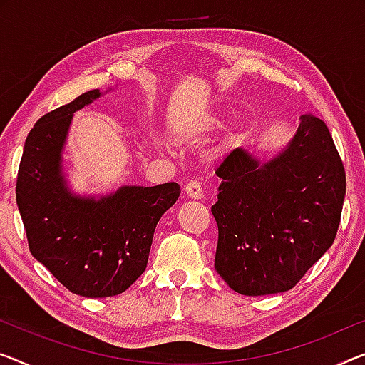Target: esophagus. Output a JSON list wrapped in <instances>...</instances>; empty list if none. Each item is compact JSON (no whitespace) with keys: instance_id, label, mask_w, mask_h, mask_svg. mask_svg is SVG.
I'll list each match as a JSON object with an SVG mask.
<instances>
[{"instance_id":"esophagus-1","label":"esophagus","mask_w":365,"mask_h":365,"mask_svg":"<svg viewBox=\"0 0 365 365\" xmlns=\"http://www.w3.org/2000/svg\"><path fill=\"white\" fill-rule=\"evenodd\" d=\"M185 192H187L188 197L193 198V200L203 198V188H201V185L197 180H192V182H188L187 185H185Z\"/></svg>"}]
</instances>
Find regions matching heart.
I'll use <instances>...</instances> for the list:
<instances>
[{"label": "heart", "instance_id": "obj_1", "mask_svg": "<svg viewBox=\"0 0 365 365\" xmlns=\"http://www.w3.org/2000/svg\"><path fill=\"white\" fill-rule=\"evenodd\" d=\"M220 126H221V119L216 116H211V118L203 119V121H200L198 124H193L192 128L180 130V133H178V138L197 139V138H200V135H203L205 133H208V130H213Z\"/></svg>", "mask_w": 365, "mask_h": 365}]
</instances>
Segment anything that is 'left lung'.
I'll use <instances>...</instances> for the list:
<instances>
[{
  "label": "left lung",
  "instance_id": "1",
  "mask_svg": "<svg viewBox=\"0 0 365 365\" xmlns=\"http://www.w3.org/2000/svg\"><path fill=\"white\" fill-rule=\"evenodd\" d=\"M300 119L295 138L275 159L260 164L237 148L216 168L215 269L241 295L290 290L338 232L344 165L322 119L312 113Z\"/></svg>",
  "mask_w": 365,
  "mask_h": 365
}]
</instances>
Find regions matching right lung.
<instances>
[{"label": "right lung", "instance_id": "obj_1", "mask_svg": "<svg viewBox=\"0 0 365 365\" xmlns=\"http://www.w3.org/2000/svg\"><path fill=\"white\" fill-rule=\"evenodd\" d=\"M90 90L43 114L27 134L16 201L29 251L75 295L114 297L148 267L162 215L180 197V185L123 187L100 200L75 197L62 177V149L75 111L100 96Z\"/></svg>", "mask_w": 365, "mask_h": 365}]
</instances>
